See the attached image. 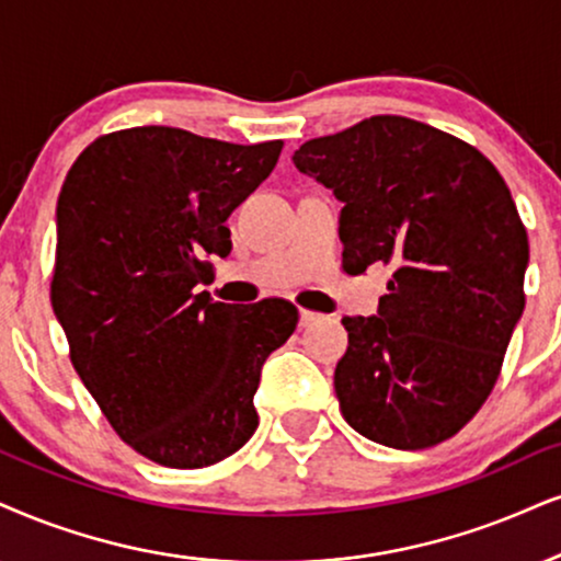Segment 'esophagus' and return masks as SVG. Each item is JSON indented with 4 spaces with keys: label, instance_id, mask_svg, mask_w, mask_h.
Segmentation results:
<instances>
[{
    "label": "esophagus",
    "instance_id": "34e87169",
    "mask_svg": "<svg viewBox=\"0 0 561 561\" xmlns=\"http://www.w3.org/2000/svg\"><path fill=\"white\" fill-rule=\"evenodd\" d=\"M320 320H322V314L309 312V309H301V312H299V322L304 324V328H309V324H314V322H320Z\"/></svg>",
    "mask_w": 561,
    "mask_h": 561
}]
</instances>
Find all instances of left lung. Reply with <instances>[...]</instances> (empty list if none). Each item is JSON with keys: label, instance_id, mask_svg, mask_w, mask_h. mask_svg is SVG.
Segmentation results:
<instances>
[{"label": "left lung", "instance_id": "1", "mask_svg": "<svg viewBox=\"0 0 561 561\" xmlns=\"http://www.w3.org/2000/svg\"><path fill=\"white\" fill-rule=\"evenodd\" d=\"M294 163L343 203V267L392 270L375 317H343V419L385 447L439 445L486 403L525 309L507 184L473 145L390 114L304 142Z\"/></svg>", "mask_w": 561, "mask_h": 561}]
</instances>
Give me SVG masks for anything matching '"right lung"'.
I'll return each mask as SVG.
<instances>
[{"mask_svg":"<svg viewBox=\"0 0 561 561\" xmlns=\"http://www.w3.org/2000/svg\"><path fill=\"white\" fill-rule=\"evenodd\" d=\"M280 150L133 127L90 142L61 184L54 314L103 416L158 466H213L260 424L262 364L299 309L213 301L195 286L210 254L228 257L226 220Z\"/></svg>","mask_w":561,"mask_h":561,"instance_id":"add662e5","label":"right lung"}]
</instances>
